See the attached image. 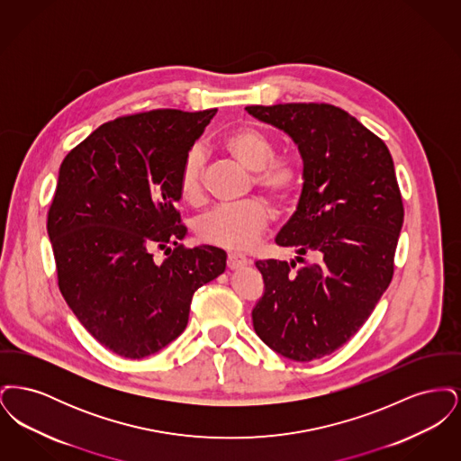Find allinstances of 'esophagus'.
Listing matches in <instances>:
<instances>
[{"instance_id":"34e87169","label":"esophagus","mask_w":461,"mask_h":461,"mask_svg":"<svg viewBox=\"0 0 461 461\" xmlns=\"http://www.w3.org/2000/svg\"><path fill=\"white\" fill-rule=\"evenodd\" d=\"M247 258L241 254H228V267L230 269H240L243 266H247Z\"/></svg>"}]
</instances>
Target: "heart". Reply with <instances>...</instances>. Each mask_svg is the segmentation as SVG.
<instances>
[{
	"mask_svg": "<svg viewBox=\"0 0 461 461\" xmlns=\"http://www.w3.org/2000/svg\"><path fill=\"white\" fill-rule=\"evenodd\" d=\"M222 149L241 167L254 173V185L275 203H284L301 185V169L290 157H275L271 138L252 126H240L222 138ZM205 155L194 145L183 157L177 188L183 200L198 203L203 197ZM269 211L263 200H249L235 207H216L197 222L198 237L211 245L245 250L263 235Z\"/></svg>",
	"mask_w": 461,
	"mask_h": 461,
	"instance_id": "1",
	"label": "heart"
}]
</instances>
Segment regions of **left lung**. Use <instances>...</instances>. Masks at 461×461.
<instances>
[{"label":"left lung","instance_id":"obj_1","mask_svg":"<svg viewBox=\"0 0 461 461\" xmlns=\"http://www.w3.org/2000/svg\"><path fill=\"white\" fill-rule=\"evenodd\" d=\"M258 121L285 132L303 158L297 209L275 241L318 261H258L263 297L252 323L266 346L294 361L342 348L394 275L404 221L394 162L385 143L346 110L329 104L252 105Z\"/></svg>","mask_w":461,"mask_h":461}]
</instances>
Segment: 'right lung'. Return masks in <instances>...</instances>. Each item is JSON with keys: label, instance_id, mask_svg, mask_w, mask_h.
I'll list each match as a JSON object with an SVG mask.
<instances>
[{"label": "right lung", "instance_id": "1", "mask_svg": "<svg viewBox=\"0 0 461 461\" xmlns=\"http://www.w3.org/2000/svg\"><path fill=\"white\" fill-rule=\"evenodd\" d=\"M216 112L119 117L60 166L46 226L59 286L81 325L122 357L141 359L171 344L188 325L195 290L226 269L222 249L179 243L186 228L176 211L183 157ZM155 246L168 250L160 265Z\"/></svg>", "mask_w": 461, "mask_h": 461}]
</instances>
